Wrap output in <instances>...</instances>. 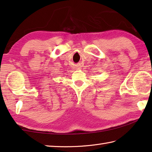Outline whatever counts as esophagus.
I'll return each instance as SVG.
<instances>
[{"instance_id":"34e87169","label":"esophagus","mask_w":152,"mask_h":152,"mask_svg":"<svg viewBox=\"0 0 152 152\" xmlns=\"http://www.w3.org/2000/svg\"><path fill=\"white\" fill-rule=\"evenodd\" d=\"M75 69L76 70H78V69H80L78 67H75Z\"/></svg>"}]
</instances>
